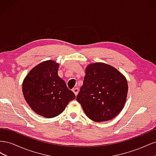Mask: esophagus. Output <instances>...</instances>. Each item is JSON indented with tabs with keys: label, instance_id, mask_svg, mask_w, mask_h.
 <instances>
[{
	"label": "esophagus",
	"instance_id": "obj_1",
	"mask_svg": "<svg viewBox=\"0 0 156 156\" xmlns=\"http://www.w3.org/2000/svg\"><path fill=\"white\" fill-rule=\"evenodd\" d=\"M73 93L75 94V95L77 96L78 92H79V88H73Z\"/></svg>",
	"mask_w": 156,
	"mask_h": 156
}]
</instances>
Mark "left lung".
Returning a JSON list of instances; mask_svg holds the SVG:
<instances>
[{
    "instance_id": "8db88e82",
    "label": "left lung",
    "mask_w": 156,
    "mask_h": 156,
    "mask_svg": "<svg viewBox=\"0 0 156 156\" xmlns=\"http://www.w3.org/2000/svg\"><path fill=\"white\" fill-rule=\"evenodd\" d=\"M127 90L126 79L116 68L104 63L92 64L86 69L77 101L90 119L101 122L122 111Z\"/></svg>"
}]
</instances>
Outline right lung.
<instances>
[{"label": "right lung", "mask_w": 156, "mask_h": 156, "mask_svg": "<svg viewBox=\"0 0 156 156\" xmlns=\"http://www.w3.org/2000/svg\"><path fill=\"white\" fill-rule=\"evenodd\" d=\"M58 64L48 60L37 65L26 76L23 93L28 104L37 114L45 118L59 115L75 98L58 75Z\"/></svg>", "instance_id": "obj_1"}]
</instances>
